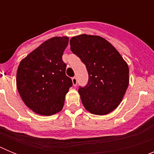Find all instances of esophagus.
Segmentation results:
<instances>
[{
  "mask_svg": "<svg viewBox=\"0 0 154 154\" xmlns=\"http://www.w3.org/2000/svg\"><path fill=\"white\" fill-rule=\"evenodd\" d=\"M72 84L74 86L77 85V79H76L75 77H73V78L72 79Z\"/></svg>",
  "mask_w": 154,
  "mask_h": 154,
  "instance_id": "1",
  "label": "esophagus"
}]
</instances>
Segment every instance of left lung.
<instances>
[{
    "instance_id": "8db88e82",
    "label": "left lung",
    "mask_w": 154,
    "mask_h": 154,
    "mask_svg": "<svg viewBox=\"0 0 154 154\" xmlns=\"http://www.w3.org/2000/svg\"><path fill=\"white\" fill-rule=\"evenodd\" d=\"M71 51L86 66L89 81L79 93L85 109L106 115L120 103L129 85V67L119 51L100 36L80 35L70 40Z\"/></svg>"
}]
</instances>
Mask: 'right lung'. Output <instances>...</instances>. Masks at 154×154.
Instances as JSON below:
<instances>
[{"instance_id":"1","label":"right lung","mask_w":154,"mask_h":154,"mask_svg":"<svg viewBox=\"0 0 154 154\" xmlns=\"http://www.w3.org/2000/svg\"><path fill=\"white\" fill-rule=\"evenodd\" d=\"M68 37H54L43 42L21 60L17 71V88L24 104L37 114L60 112L72 81L65 75L62 55Z\"/></svg>"}]
</instances>
